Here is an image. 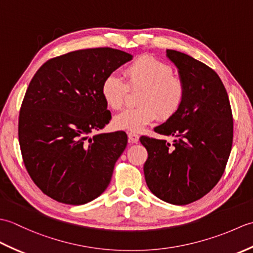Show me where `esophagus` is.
<instances>
[{
    "instance_id": "34e87169",
    "label": "esophagus",
    "mask_w": 253,
    "mask_h": 253,
    "mask_svg": "<svg viewBox=\"0 0 253 253\" xmlns=\"http://www.w3.org/2000/svg\"><path fill=\"white\" fill-rule=\"evenodd\" d=\"M128 138H129V142L137 143L139 141V136L135 132H128Z\"/></svg>"
}]
</instances>
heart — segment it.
<instances>
[{
	"label": "heart",
	"mask_w": 253,
	"mask_h": 253,
	"mask_svg": "<svg viewBox=\"0 0 253 253\" xmlns=\"http://www.w3.org/2000/svg\"><path fill=\"white\" fill-rule=\"evenodd\" d=\"M173 68L151 55L136 57L124 69L126 83L115 75L107 76L101 85V94L112 110H120L129 89H141L138 107L127 109L113 118L117 130L139 132L159 117L169 121L179 111L185 99V84L173 76Z\"/></svg>",
	"instance_id": "1"
}]
</instances>
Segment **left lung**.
I'll return each instance as SVG.
<instances>
[{
	"label": "left lung",
	"mask_w": 253,
	"mask_h": 253,
	"mask_svg": "<svg viewBox=\"0 0 253 253\" xmlns=\"http://www.w3.org/2000/svg\"><path fill=\"white\" fill-rule=\"evenodd\" d=\"M166 56L185 84L179 111L154 131L173 143L142 136L147 149L144 178L153 195L176 206L206 196L224 173L232 151L234 123L229 99L218 75L206 64L175 50Z\"/></svg>",
	"instance_id": "1"
}]
</instances>
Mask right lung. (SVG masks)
<instances>
[{
    "label": "right lung",
    "instance_id": "right-lung-1",
    "mask_svg": "<svg viewBox=\"0 0 253 253\" xmlns=\"http://www.w3.org/2000/svg\"><path fill=\"white\" fill-rule=\"evenodd\" d=\"M131 58L112 47L78 50L51 58L31 79L18 138L27 171L46 196L80 206L109 186L127 135L90 133L111 121L102 83Z\"/></svg>",
    "mask_w": 253,
    "mask_h": 253
}]
</instances>
